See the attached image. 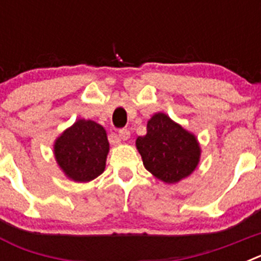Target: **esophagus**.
I'll return each instance as SVG.
<instances>
[{
  "instance_id": "esophagus-1",
  "label": "esophagus",
  "mask_w": 261,
  "mask_h": 261,
  "mask_svg": "<svg viewBox=\"0 0 261 261\" xmlns=\"http://www.w3.org/2000/svg\"><path fill=\"white\" fill-rule=\"evenodd\" d=\"M129 137H130V132H129V129H126V128L120 129V130H119V138H120V140L126 141Z\"/></svg>"
}]
</instances>
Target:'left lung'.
<instances>
[{
  "mask_svg": "<svg viewBox=\"0 0 261 261\" xmlns=\"http://www.w3.org/2000/svg\"><path fill=\"white\" fill-rule=\"evenodd\" d=\"M146 130L136 140V146L147 171L165 183H176L195 170L200 146L192 133L165 114L154 115Z\"/></svg>",
  "mask_w": 261,
  "mask_h": 261,
  "instance_id": "obj_1",
  "label": "left lung"
}]
</instances>
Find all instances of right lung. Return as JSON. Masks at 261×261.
I'll return each instance as SVG.
<instances>
[{"label":"right lung","mask_w":261,"mask_h":261,"mask_svg":"<svg viewBox=\"0 0 261 261\" xmlns=\"http://www.w3.org/2000/svg\"><path fill=\"white\" fill-rule=\"evenodd\" d=\"M110 144L102 125L78 120L55 144V156L62 171L74 181H90L105 171Z\"/></svg>","instance_id":"add662e5"}]
</instances>
